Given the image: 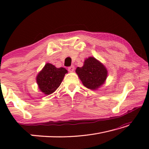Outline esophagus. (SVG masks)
I'll list each match as a JSON object with an SVG mask.
<instances>
[{"label": "esophagus", "mask_w": 149, "mask_h": 149, "mask_svg": "<svg viewBox=\"0 0 149 149\" xmlns=\"http://www.w3.org/2000/svg\"><path fill=\"white\" fill-rule=\"evenodd\" d=\"M68 69V71H69V72H74V69H75V67L74 66V65H71V66L69 67Z\"/></svg>", "instance_id": "esophagus-1"}]
</instances>
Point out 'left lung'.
<instances>
[{"instance_id":"obj_1","label":"left lung","mask_w":149,"mask_h":149,"mask_svg":"<svg viewBox=\"0 0 149 149\" xmlns=\"http://www.w3.org/2000/svg\"><path fill=\"white\" fill-rule=\"evenodd\" d=\"M75 72L85 87L96 90L104 84L108 71L101 62L94 57L85 59L82 67H77Z\"/></svg>"}]
</instances>
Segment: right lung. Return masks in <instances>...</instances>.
<instances>
[{
	"label": "right lung",
	"instance_id": "obj_1",
	"mask_svg": "<svg viewBox=\"0 0 149 149\" xmlns=\"http://www.w3.org/2000/svg\"><path fill=\"white\" fill-rule=\"evenodd\" d=\"M68 73L64 68H57L50 63L45 64L36 77L39 89L45 95H50L58 87Z\"/></svg>",
	"mask_w": 149,
	"mask_h": 149
}]
</instances>
